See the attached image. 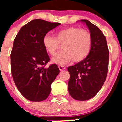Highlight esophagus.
Segmentation results:
<instances>
[{
    "label": "esophagus",
    "mask_w": 122,
    "mask_h": 122,
    "mask_svg": "<svg viewBox=\"0 0 122 122\" xmlns=\"http://www.w3.org/2000/svg\"><path fill=\"white\" fill-rule=\"evenodd\" d=\"M59 68L60 71L61 70H65V69L66 68V67L63 65H59Z\"/></svg>",
    "instance_id": "1"
}]
</instances>
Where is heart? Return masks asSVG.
<instances>
[{"label":"heart","instance_id":"1","mask_svg":"<svg viewBox=\"0 0 122 122\" xmlns=\"http://www.w3.org/2000/svg\"><path fill=\"white\" fill-rule=\"evenodd\" d=\"M43 45L46 52L54 56L62 45L63 51L52 59L54 63L65 65L73 59L75 62L84 60L90 53L92 36L89 31L84 29L69 27L60 29L55 33V37L46 34L43 38Z\"/></svg>","mask_w":122,"mask_h":122}]
</instances>
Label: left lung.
Masks as SVG:
<instances>
[{
  "instance_id": "left-lung-1",
  "label": "left lung",
  "mask_w": 122,
  "mask_h": 122,
  "mask_svg": "<svg viewBox=\"0 0 122 122\" xmlns=\"http://www.w3.org/2000/svg\"><path fill=\"white\" fill-rule=\"evenodd\" d=\"M81 21L89 28L92 45L84 60L68 67L70 76L68 89L74 100L85 101L95 97L104 84L108 71L109 52L106 37L100 29L87 19Z\"/></svg>"
}]
</instances>
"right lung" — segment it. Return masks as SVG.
Wrapping results in <instances>:
<instances>
[{"label": "right lung", "instance_id": "obj_1", "mask_svg": "<svg viewBox=\"0 0 122 122\" xmlns=\"http://www.w3.org/2000/svg\"><path fill=\"white\" fill-rule=\"evenodd\" d=\"M60 24L34 19L22 27L14 40L11 53L13 79L20 93L30 101L46 100L60 72L56 64L45 67L50 59L43 45L44 36Z\"/></svg>", "mask_w": 122, "mask_h": 122}]
</instances>
